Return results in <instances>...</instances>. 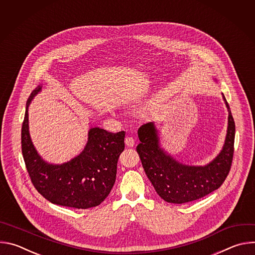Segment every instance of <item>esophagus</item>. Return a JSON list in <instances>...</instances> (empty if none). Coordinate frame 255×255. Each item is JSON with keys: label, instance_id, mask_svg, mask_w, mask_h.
<instances>
[{"label": "esophagus", "instance_id": "esophagus-1", "mask_svg": "<svg viewBox=\"0 0 255 255\" xmlns=\"http://www.w3.org/2000/svg\"><path fill=\"white\" fill-rule=\"evenodd\" d=\"M125 143H126L127 146H129V147H133V146H134V144H135V140H134V138H133V137H131V136H127V137L125 138Z\"/></svg>", "mask_w": 255, "mask_h": 255}]
</instances>
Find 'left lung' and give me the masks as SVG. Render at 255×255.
<instances>
[{"instance_id":"8db88e82","label":"left lung","mask_w":255,"mask_h":255,"mask_svg":"<svg viewBox=\"0 0 255 255\" xmlns=\"http://www.w3.org/2000/svg\"><path fill=\"white\" fill-rule=\"evenodd\" d=\"M228 128L221 152L204 166L187 165L176 161L160 148L157 129L154 123L142 125L138 130L140 143L136 150L145 173L156 193L167 203L185 204L201 199L219 189L226 179L234 153L235 123L229 105Z\"/></svg>"}]
</instances>
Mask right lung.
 I'll use <instances>...</instances> for the list:
<instances>
[{
	"label": "right lung",
	"instance_id": "right-lung-1",
	"mask_svg": "<svg viewBox=\"0 0 255 255\" xmlns=\"http://www.w3.org/2000/svg\"><path fill=\"white\" fill-rule=\"evenodd\" d=\"M41 88H36L27 101L21 133L22 153L32 184L52 204L76 209L96 207L115 184L118 158L125 147V132L92 128L85 149L77 157L62 164L44 161L31 141L28 124V107Z\"/></svg>",
	"mask_w": 255,
	"mask_h": 255
}]
</instances>
